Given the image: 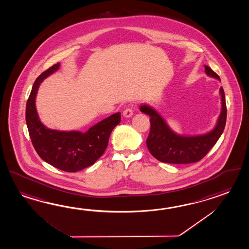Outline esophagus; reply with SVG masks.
I'll list each match as a JSON object with an SVG mask.
<instances>
[{"label": "esophagus", "mask_w": 249, "mask_h": 249, "mask_svg": "<svg viewBox=\"0 0 249 249\" xmlns=\"http://www.w3.org/2000/svg\"><path fill=\"white\" fill-rule=\"evenodd\" d=\"M133 115L132 109L130 107H127L124 111H123V116L126 117V118H129Z\"/></svg>", "instance_id": "34e87169"}]
</instances>
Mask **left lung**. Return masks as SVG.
Returning a JSON list of instances; mask_svg holds the SVG:
<instances>
[{
  "label": "left lung",
  "instance_id": "obj_1",
  "mask_svg": "<svg viewBox=\"0 0 249 249\" xmlns=\"http://www.w3.org/2000/svg\"><path fill=\"white\" fill-rule=\"evenodd\" d=\"M205 71L208 76L221 80L210 67L205 65ZM220 92L221 111L217 125L211 132L201 136H178L171 130L157 111L147 105H141L140 111L150 117L151 127L146 145L152 155L161 162L175 164L192 163L204 158L221 137L226 124V101L222 88Z\"/></svg>",
  "mask_w": 249,
  "mask_h": 249
}]
</instances>
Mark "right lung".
Instances as JSON below:
<instances>
[{"label":"right lung","instance_id":"1","mask_svg":"<svg viewBox=\"0 0 249 249\" xmlns=\"http://www.w3.org/2000/svg\"><path fill=\"white\" fill-rule=\"evenodd\" d=\"M59 63L39 76L33 85L26 107V122L34 148L47 163L68 172H76L93 165L104 155L111 131L121 122L117 112L90 127L86 133L58 131L47 128L39 120L36 95L44 78L56 71Z\"/></svg>","mask_w":249,"mask_h":249}]
</instances>
